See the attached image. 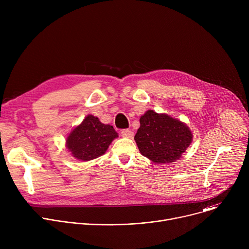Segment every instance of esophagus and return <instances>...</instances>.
Here are the masks:
<instances>
[{"label": "esophagus", "instance_id": "34e87169", "mask_svg": "<svg viewBox=\"0 0 249 249\" xmlns=\"http://www.w3.org/2000/svg\"><path fill=\"white\" fill-rule=\"evenodd\" d=\"M121 136L124 138H132L134 136V133L129 129H123L121 131Z\"/></svg>", "mask_w": 249, "mask_h": 249}]
</instances>
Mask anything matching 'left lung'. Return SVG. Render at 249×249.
I'll return each mask as SVG.
<instances>
[{"instance_id":"left-lung-1","label":"left lung","mask_w":249,"mask_h":249,"mask_svg":"<svg viewBox=\"0 0 249 249\" xmlns=\"http://www.w3.org/2000/svg\"><path fill=\"white\" fill-rule=\"evenodd\" d=\"M140 153L156 163L180 159L192 142V133L181 121L148 110L140 118L135 135Z\"/></svg>"}]
</instances>
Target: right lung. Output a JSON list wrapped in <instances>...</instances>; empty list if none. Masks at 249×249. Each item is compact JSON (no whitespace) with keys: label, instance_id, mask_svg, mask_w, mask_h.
I'll return each instance as SVG.
<instances>
[{"label":"right lung","instance_id":"add662e5","mask_svg":"<svg viewBox=\"0 0 249 249\" xmlns=\"http://www.w3.org/2000/svg\"><path fill=\"white\" fill-rule=\"evenodd\" d=\"M118 137L114 128L102 124L97 117L89 115L67 138V148L73 157L88 161L102 156L111 142Z\"/></svg>","mask_w":249,"mask_h":249}]
</instances>
